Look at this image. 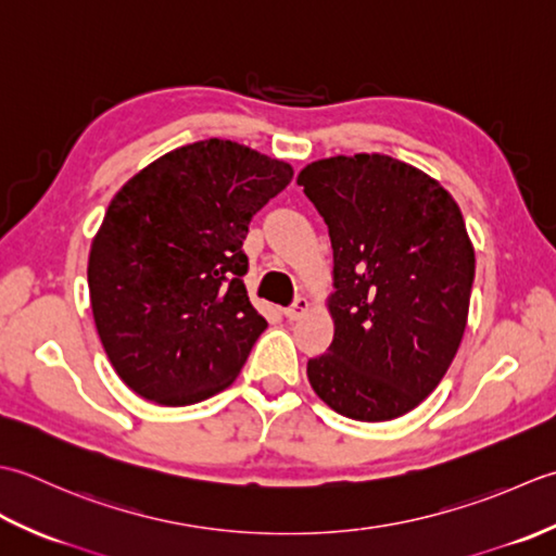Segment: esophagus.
<instances>
[{
    "label": "esophagus",
    "instance_id": "34e87169",
    "mask_svg": "<svg viewBox=\"0 0 556 556\" xmlns=\"http://www.w3.org/2000/svg\"><path fill=\"white\" fill-rule=\"evenodd\" d=\"M309 309V302H307V298H298L294 300L290 307H286L282 309V314H286V319H290V321H294V319H300V316Z\"/></svg>",
    "mask_w": 556,
    "mask_h": 556
}]
</instances>
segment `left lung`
Masks as SVG:
<instances>
[{"label":"left lung","mask_w":556,"mask_h":556,"mask_svg":"<svg viewBox=\"0 0 556 556\" xmlns=\"http://www.w3.org/2000/svg\"><path fill=\"white\" fill-rule=\"evenodd\" d=\"M298 185L333 247L336 331L307 362L312 389L350 420L410 413L444 379L468 324L475 252L458 203L379 153L316 161Z\"/></svg>","instance_id":"left-lung-1"}]
</instances>
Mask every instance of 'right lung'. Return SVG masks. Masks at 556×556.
<instances>
[{"label":"right lung","mask_w":556,"mask_h":556,"mask_svg":"<svg viewBox=\"0 0 556 556\" xmlns=\"http://www.w3.org/2000/svg\"><path fill=\"white\" fill-rule=\"evenodd\" d=\"M292 167L208 139L157 157L110 201L88 290L112 367L141 399L191 405L228 389L268 326L244 288L254 213Z\"/></svg>","instance_id":"1"}]
</instances>
